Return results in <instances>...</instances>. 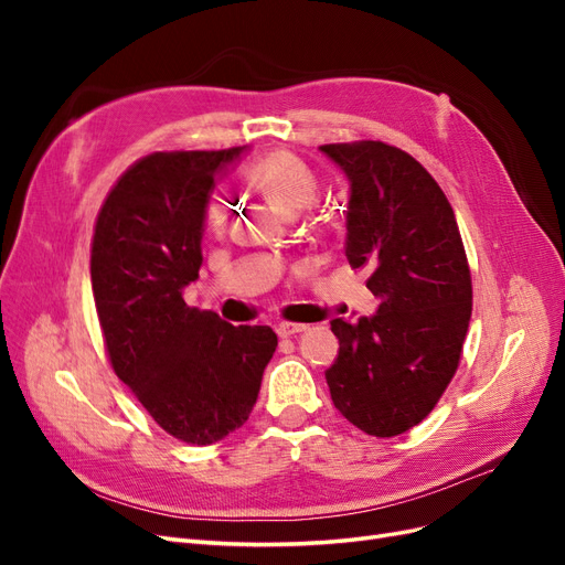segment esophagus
Here are the masks:
<instances>
[{
	"label": "esophagus",
	"instance_id": "34e87169",
	"mask_svg": "<svg viewBox=\"0 0 565 565\" xmlns=\"http://www.w3.org/2000/svg\"><path fill=\"white\" fill-rule=\"evenodd\" d=\"M276 330H278L280 337H292V334H299V332L309 330V324H301V322H278Z\"/></svg>",
	"mask_w": 565,
	"mask_h": 565
}]
</instances>
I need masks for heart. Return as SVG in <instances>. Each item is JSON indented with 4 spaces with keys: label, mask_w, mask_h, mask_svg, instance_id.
<instances>
[{
    "label": "heart",
    "mask_w": 565,
    "mask_h": 565,
    "mask_svg": "<svg viewBox=\"0 0 565 565\" xmlns=\"http://www.w3.org/2000/svg\"><path fill=\"white\" fill-rule=\"evenodd\" d=\"M249 183L259 191L273 207L285 216H295L311 207L318 195V179L299 158L289 152H270L256 160L249 172ZM226 224V210L218 200H212L204 210V226L210 233H221Z\"/></svg>",
    "instance_id": "1"
}]
</instances>
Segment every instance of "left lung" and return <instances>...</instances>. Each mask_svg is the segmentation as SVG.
<instances>
[{"label":"left lung","instance_id":"obj_1","mask_svg":"<svg viewBox=\"0 0 565 565\" xmlns=\"http://www.w3.org/2000/svg\"><path fill=\"white\" fill-rule=\"evenodd\" d=\"M344 177L347 259L367 268L370 318L330 320L339 355L324 372L334 407L391 438L431 413L459 365L471 320V273L455 212L434 177L382 141L320 146Z\"/></svg>","mask_w":565,"mask_h":565}]
</instances>
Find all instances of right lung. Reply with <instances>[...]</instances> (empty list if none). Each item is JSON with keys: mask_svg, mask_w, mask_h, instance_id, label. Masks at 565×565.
Wrapping results in <instances>:
<instances>
[{"mask_svg": "<svg viewBox=\"0 0 565 565\" xmlns=\"http://www.w3.org/2000/svg\"><path fill=\"white\" fill-rule=\"evenodd\" d=\"M247 148L152 152L129 167L96 218L92 289L113 370L162 429L210 446L247 422L278 337L191 309L204 210Z\"/></svg>", "mask_w": 565, "mask_h": 565, "instance_id": "right-lung-1", "label": "right lung"}]
</instances>
